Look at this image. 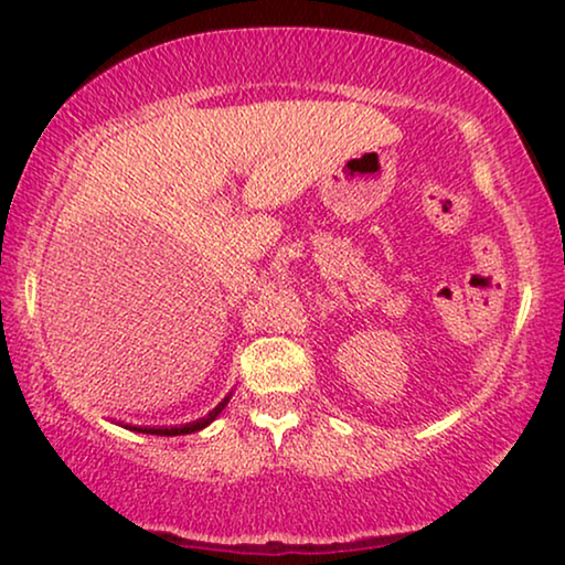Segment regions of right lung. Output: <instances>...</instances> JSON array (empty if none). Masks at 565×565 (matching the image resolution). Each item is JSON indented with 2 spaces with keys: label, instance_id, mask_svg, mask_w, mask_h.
Segmentation results:
<instances>
[{
  "label": "right lung",
  "instance_id": "right-lung-1",
  "mask_svg": "<svg viewBox=\"0 0 565 565\" xmlns=\"http://www.w3.org/2000/svg\"><path fill=\"white\" fill-rule=\"evenodd\" d=\"M226 401L228 398H223V404H218L213 408L211 414L205 416V419H200V422H192V424H184V427H169V429H151V427H138V431H146V435H164V437H174V435H192V431H198V429H203V427H207V424H211L215 416H218L221 412H223V406H226ZM136 429V427H134Z\"/></svg>",
  "mask_w": 565,
  "mask_h": 565
}]
</instances>
